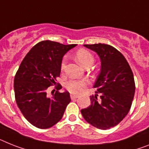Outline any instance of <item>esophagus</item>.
<instances>
[{"instance_id": "esophagus-1", "label": "esophagus", "mask_w": 149, "mask_h": 149, "mask_svg": "<svg viewBox=\"0 0 149 149\" xmlns=\"http://www.w3.org/2000/svg\"><path fill=\"white\" fill-rule=\"evenodd\" d=\"M78 97V95H76V94H71V98L72 100L74 99H76V98Z\"/></svg>"}]
</instances>
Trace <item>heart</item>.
Returning a JSON list of instances; mask_svg holds the SVG:
<instances>
[{
    "label": "heart",
    "instance_id": "1",
    "mask_svg": "<svg viewBox=\"0 0 149 149\" xmlns=\"http://www.w3.org/2000/svg\"><path fill=\"white\" fill-rule=\"evenodd\" d=\"M75 57L78 63L83 67H88L92 65L94 63V58L89 51L84 49L77 50L75 54ZM65 67V61L63 60L61 64V70L63 71ZM88 84L85 80H69L65 83L66 89L72 94H79L83 91Z\"/></svg>",
    "mask_w": 149,
    "mask_h": 149
}]
</instances>
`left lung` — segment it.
<instances>
[{
    "instance_id": "left-lung-1",
    "label": "left lung",
    "mask_w": 149,
    "mask_h": 149,
    "mask_svg": "<svg viewBox=\"0 0 149 149\" xmlns=\"http://www.w3.org/2000/svg\"><path fill=\"white\" fill-rule=\"evenodd\" d=\"M99 55L101 68L91 96V105L81 110L84 119L100 130L120 123L130 111L135 94L133 74L128 61L116 49L107 44L84 45Z\"/></svg>"
}]
</instances>
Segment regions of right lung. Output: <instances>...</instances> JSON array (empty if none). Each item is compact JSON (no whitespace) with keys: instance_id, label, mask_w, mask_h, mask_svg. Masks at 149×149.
<instances>
[{"instance_id":"right-lung-1","label":"right lung","mask_w":149,"mask_h":149,"mask_svg":"<svg viewBox=\"0 0 149 149\" xmlns=\"http://www.w3.org/2000/svg\"><path fill=\"white\" fill-rule=\"evenodd\" d=\"M76 45L50 40L39 42L22 61L14 77L15 99L23 116L33 126L48 129L63 116L71 101L70 94L58 91L61 85L56 87L51 97L47 91L60 76L64 55Z\"/></svg>"}]
</instances>
